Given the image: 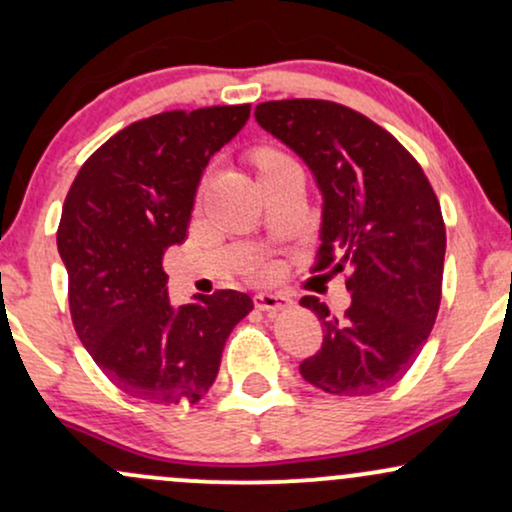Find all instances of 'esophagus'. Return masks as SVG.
<instances>
[{
    "mask_svg": "<svg viewBox=\"0 0 512 512\" xmlns=\"http://www.w3.org/2000/svg\"><path fill=\"white\" fill-rule=\"evenodd\" d=\"M291 305V298L284 296V293H269L260 291L255 293V308L260 310H284Z\"/></svg>",
    "mask_w": 512,
    "mask_h": 512,
    "instance_id": "obj_1",
    "label": "esophagus"
}]
</instances>
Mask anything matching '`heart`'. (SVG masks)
<instances>
[{
    "label": "heart",
    "instance_id": "1",
    "mask_svg": "<svg viewBox=\"0 0 512 512\" xmlns=\"http://www.w3.org/2000/svg\"><path fill=\"white\" fill-rule=\"evenodd\" d=\"M276 161H286V158L284 156H276V154H264L260 158V166L264 168V166H269V163H276Z\"/></svg>",
    "mask_w": 512,
    "mask_h": 512
}]
</instances>
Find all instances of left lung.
Segmentation results:
<instances>
[{
	"mask_svg": "<svg viewBox=\"0 0 512 512\" xmlns=\"http://www.w3.org/2000/svg\"><path fill=\"white\" fill-rule=\"evenodd\" d=\"M255 120L313 173L322 195L315 272H346L351 293L342 317L301 298L325 332L301 375L330 395L383 392L411 368L438 315L445 223L436 192L390 132L339 103L269 101Z\"/></svg>",
	"mask_w": 512,
	"mask_h": 512,
	"instance_id": "obj_1",
	"label": "left lung"
}]
</instances>
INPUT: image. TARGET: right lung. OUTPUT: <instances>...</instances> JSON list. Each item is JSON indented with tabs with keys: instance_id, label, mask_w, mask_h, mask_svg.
<instances>
[{
	"instance_id": "add662e5",
	"label": "right lung",
	"mask_w": 512,
	"mask_h": 512,
	"mask_svg": "<svg viewBox=\"0 0 512 512\" xmlns=\"http://www.w3.org/2000/svg\"><path fill=\"white\" fill-rule=\"evenodd\" d=\"M250 105L170 110L132 122L81 166L64 199L57 250L74 330L127 395L195 404L214 385L228 334L252 310L240 291L175 308L163 255L185 240L209 158L245 127Z\"/></svg>"
}]
</instances>
